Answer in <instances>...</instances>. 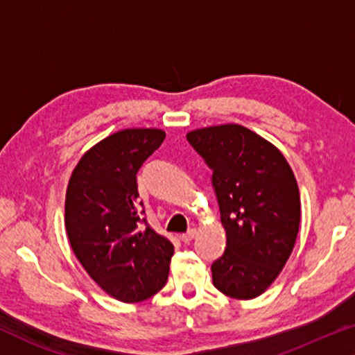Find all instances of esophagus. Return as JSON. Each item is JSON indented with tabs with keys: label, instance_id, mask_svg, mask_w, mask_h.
Returning a JSON list of instances; mask_svg holds the SVG:
<instances>
[{
	"label": "esophagus",
	"instance_id": "1",
	"mask_svg": "<svg viewBox=\"0 0 355 355\" xmlns=\"http://www.w3.org/2000/svg\"><path fill=\"white\" fill-rule=\"evenodd\" d=\"M194 236H196V230L191 228V230H189V232L180 234V239H182L183 243H191Z\"/></svg>",
	"mask_w": 355,
	"mask_h": 355
}]
</instances>
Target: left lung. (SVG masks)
<instances>
[{
    "label": "left lung",
    "instance_id": "8db88e82",
    "mask_svg": "<svg viewBox=\"0 0 355 355\" xmlns=\"http://www.w3.org/2000/svg\"><path fill=\"white\" fill-rule=\"evenodd\" d=\"M212 168L227 248L212 263V282L234 299L266 291L291 256L301 222L297 182L286 159L251 130L227 123L187 135Z\"/></svg>",
    "mask_w": 355,
    "mask_h": 355
}]
</instances>
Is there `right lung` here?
I'll return each mask as SVG.
<instances>
[{"label": "right lung", "mask_w": 355, "mask_h": 355, "mask_svg": "<svg viewBox=\"0 0 355 355\" xmlns=\"http://www.w3.org/2000/svg\"><path fill=\"white\" fill-rule=\"evenodd\" d=\"M164 138L157 128L121 130L83 154L67 184L72 251L98 286L122 302L144 301L167 283L173 244L141 217L137 184Z\"/></svg>", "instance_id": "right-lung-1"}]
</instances>
